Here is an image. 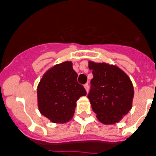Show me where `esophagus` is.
<instances>
[{
	"label": "esophagus",
	"instance_id": "esophagus-1",
	"mask_svg": "<svg viewBox=\"0 0 156 156\" xmlns=\"http://www.w3.org/2000/svg\"><path fill=\"white\" fill-rule=\"evenodd\" d=\"M84 88H85L86 92H87V93L88 92V91H89V85H88V83H86L85 85H84Z\"/></svg>",
	"mask_w": 156,
	"mask_h": 156
}]
</instances>
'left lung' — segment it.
I'll use <instances>...</instances> for the list:
<instances>
[{"label":"left lung","mask_w":156,"mask_h":156,"mask_svg":"<svg viewBox=\"0 0 156 156\" xmlns=\"http://www.w3.org/2000/svg\"><path fill=\"white\" fill-rule=\"evenodd\" d=\"M92 70V88L87 96L100 123H119L132 108L134 87L130 77L121 69L107 63L88 61Z\"/></svg>","instance_id":"1"}]
</instances>
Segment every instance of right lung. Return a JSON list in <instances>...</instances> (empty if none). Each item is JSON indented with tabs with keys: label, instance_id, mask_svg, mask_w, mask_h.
I'll return each instance as SVG.
<instances>
[{
	"label": "right lung",
	"instance_id": "right-lung-1",
	"mask_svg": "<svg viewBox=\"0 0 156 156\" xmlns=\"http://www.w3.org/2000/svg\"><path fill=\"white\" fill-rule=\"evenodd\" d=\"M72 61L55 64L42 76L37 86V105L41 114L54 123H66L73 118L76 101L86 96L77 82Z\"/></svg>",
	"mask_w": 156,
	"mask_h": 156
}]
</instances>
